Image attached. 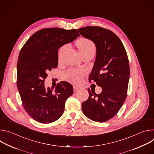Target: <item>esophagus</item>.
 Returning <instances> with one entry per match:
<instances>
[{
    "label": "esophagus",
    "mask_w": 154,
    "mask_h": 154,
    "mask_svg": "<svg viewBox=\"0 0 154 154\" xmlns=\"http://www.w3.org/2000/svg\"><path fill=\"white\" fill-rule=\"evenodd\" d=\"M73 88H74V91L75 92V91H79V90H80V88L79 87V86H76V85H74V86H73Z\"/></svg>",
    "instance_id": "esophagus-1"
}]
</instances>
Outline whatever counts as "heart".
<instances>
[{"instance_id": "b5f03b06", "label": "heart", "mask_w": 154, "mask_h": 154, "mask_svg": "<svg viewBox=\"0 0 154 154\" xmlns=\"http://www.w3.org/2000/svg\"><path fill=\"white\" fill-rule=\"evenodd\" d=\"M77 46L79 52L81 55H83L88 52L95 51L96 46L94 42L87 38H82L77 41ZM68 45H64L61 48L59 51L58 56L59 58H61L64 52L68 48ZM85 74V71L82 69H72L66 72L64 74V77L66 80H67L72 83H79L81 81L82 77Z\"/></svg>"}]
</instances>
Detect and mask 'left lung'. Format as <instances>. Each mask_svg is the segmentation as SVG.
I'll list each match as a JSON object with an SVG mask.
<instances>
[{
  "instance_id": "left-lung-1",
  "label": "left lung",
  "mask_w": 154,
  "mask_h": 154,
  "mask_svg": "<svg viewBox=\"0 0 154 154\" xmlns=\"http://www.w3.org/2000/svg\"><path fill=\"white\" fill-rule=\"evenodd\" d=\"M78 30L96 46V57L89 79L102 90L97 94L88 90L89 97L82 103V110L94 121L105 122L118 113L127 97L130 76L127 55L120 39L110 30L93 26Z\"/></svg>"
}]
</instances>
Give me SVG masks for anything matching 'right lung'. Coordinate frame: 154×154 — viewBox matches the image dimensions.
Wrapping results in <instances>:
<instances>
[{"mask_svg":"<svg viewBox=\"0 0 154 154\" xmlns=\"http://www.w3.org/2000/svg\"><path fill=\"white\" fill-rule=\"evenodd\" d=\"M80 36L76 29L46 28L35 33L21 49L17 64V86L27 113L35 121L48 124L63 115L73 87L60 82L54 90L45 86L48 72L58 66V49Z\"/></svg>","mask_w":154,"mask_h":154,"instance_id":"right-lung-1","label":"right lung"}]
</instances>
